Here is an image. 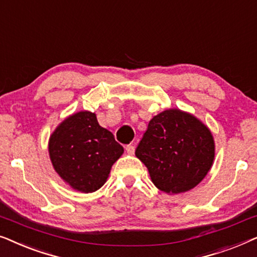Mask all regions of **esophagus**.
Returning <instances> with one entry per match:
<instances>
[{
    "mask_svg": "<svg viewBox=\"0 0 257 257\" xmlns=\"http://www.w3.org/2000/svg\"><path fill=\"white\" fill-rule=\"evenodd\" d=\"M135 151H136V149L133 145L126 146V152H127V154H130V156H133V154H135Z\"/></svg>",
    "mask_w": 257,
    "mask_h": 257,
    "instance_id": "obj_1",
    "label": "esophagus"
}]
</instances>
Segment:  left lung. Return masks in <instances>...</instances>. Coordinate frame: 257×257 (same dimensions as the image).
<instances>
[{
    "instance_id": "8db88e82",
    "label": "left lung",
    "mask_w": 257,
    "mask_h": 257,
    "mask_svg": "<svg viewBox=\"0 0 257 257\" xmlns=\"http://www.w3.org/2000/svg\"><path fill=\"white\" fill-rule=\"evenodd\" d=\"M136 156L157 188L179 194L191 191L208 173L215 143L210 130L195 115L168 108L151 119Z\"/></svg>"
}]
</instances>
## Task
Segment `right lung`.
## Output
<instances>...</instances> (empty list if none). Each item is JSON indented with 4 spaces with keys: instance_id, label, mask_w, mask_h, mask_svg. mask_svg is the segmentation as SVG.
I'll return each mask as SVG.
<instances>
[{
    "instance_id": "add662e5",
    "label": "right lung",
    "mask_w": 257,
    "mask_h": 257,
    "mask_svg": "<svg viewBox=\"0 0 257 257\" xmlns=\"http://www.w3.org/2000/svg\"><path fill=\"white\" fill-rule=\"evenodd\" d=\"M54 170L75 191L92 193L106 182L111 167L124 149L96 113L79 111L65 118L49 138Z\"/></svg>"
}]
</instances>
